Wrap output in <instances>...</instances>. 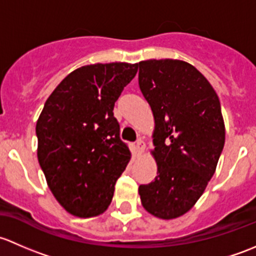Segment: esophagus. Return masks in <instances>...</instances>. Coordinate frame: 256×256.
Listing matches in <instances>:
<instances>
[{"mask_svg":"<svg viewBox=\"0 0 256 256\" xmlns=\"http://www.w3.org/2000/svg\"><path fill=\"white\" fill-rule=\"evenodd\" d=\"M136 149H138V152H142L144 150V148H146V144H144V142L142 140V139H138V140L136 142Z\"/></svg>","mask_w":256,"mask_h":256,"instance_id":"obj_1","label":"esophagus"}]
</instances>
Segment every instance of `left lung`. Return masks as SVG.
<instances>
[{
    "label": "left lung",
    "instance_id": "left-lung-1",
    "mask_svg": "<svg viewBox=\"0 0 256 256\" xmlns=\"http://www.w3.org/2000/svg\"><path fill=\"white\" fill-rule=\"evenodd\" d=\"M139 66V88L155 120L158 176L139 186L149 213L172 220L201 197L224 146L220 98L207 78L181 60H146Z\"/></svg>",
    "mask_w": 256,
    "mask_h": 256
}]
</instances>
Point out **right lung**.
<instances>
[{
  "label": "right lung",
  "mask_w": 256,
  "mask_h": 256,
  "mask_svg": "<svg viewBox=\"0 0 256 256\" xmlns=\"http://www.w3.org/2000/svg\"><path fill=\"white\" fill-rule=\"evenodd\" d=\"M138 64L78 68L46 100L36 122L38 160L50 191L78 217L107 210L130 152L113 108Z\"/></svg>",
  "instance_id": "obj_1"
}]
</instances>
